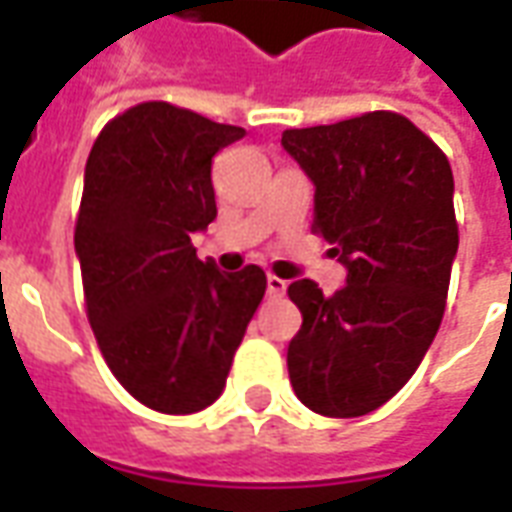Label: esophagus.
Returning a JSON list of instances; mask_svg holds the SVG:
<instances>
[{
  "label": "esophagus",
  "mask_w": 512,
  "mask_h": 512,
  "mask_svg": "<svg viewBox=\"0 0 512 512\" xmlns=\"http://www.w3.org/2000/svg\"><path fill=\"white\" fill-rule=\"evenodd\" d=\"M266 290H268V296H285V290H288V282H285V279L274 277V274H268Z\"/></svg>",
  "instance_id": "34e87169"
}]
</instances>
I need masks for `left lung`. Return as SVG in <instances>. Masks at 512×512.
Returning <instances> with one entry per match:
<instances>
[{"mask_svg": "<svg viewBox=\"0 0 512 512\" xmlns=\"http://www.w3.org/2000/svg\"><path fill=\"white\" fill-rule=\"evenodd\" d=\"M282 147L315 183L312 230L337 244L345 285L288 288L301 329L288 373L323 417H362L397 395L439 332L458 252L452 169L441 147L397 112L288 128Z\"/></svg>", "mask_w": 512, "mask_h": 512, "instance_id": "1", "label": "left lung"}]
</instances>
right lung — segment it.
I'll list each match as a JSON object with an SVG mask.
<instances>
[{"instance_id":"add662e5","label":"right lung","mask_w":512,"mask_h":512,"mask_svg":"<svg viewBox=\"0 0 512 512\" xmlns=\"http://www.w3.org/2000/svg\"><path fill=\"white\" fill-rule=\"evenodd\" d=\"M244 134L145 101L109 120L87 158L73 233L87 318L117 381L161 414L222 395L266 293L260 266L224 274L191 246L216 219L213 156Z\"/></svg>"}]
</instances>
